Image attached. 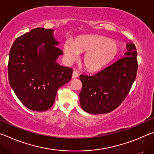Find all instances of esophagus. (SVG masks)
I'll return each mask as SVG.
<instances>
[{
	"instance_id": "obj_1",
	"label": "esophagus",
	"mask_w": 154,
	"mask_h": 154,
	"mask_svg": "<svg viewBox=\"0 0 154 154\" xmlns=\"http://www.w3.org/2000/svg\"><path fill=\"white\" fill-rule=\"evenodd\" d=\"M78 76H79V74H78L77 71L74 70V71L72 73V79H75V78H77Z\"/></svg>"
}]
</instances>
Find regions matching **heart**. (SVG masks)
<instances>
[{"label": "heart", "instance_id": "b5f03b06", "mask_svg": "<svg viewBox=\"0 0 154 154\" xmlns=\"http://www.w3.org/2000/svg\"><path fill=\"white\" fill-rule=\"evenodd\" d=\"M119 51L116 42L106 37L84 36L77 38L74 42L67 40L63 45V52L69 61L77 59L79 53H86L83 59L88 70L101 69L112 61Z\"/></svg>", "mask_w": 154, "mask_h": 154}]
</instances>
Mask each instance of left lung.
Here are the masks:
<instances>
[{
    "label": "left lung",
    "mask_w": 154,
    "mask_h": 154,
    "mask_svg": "<svg viewBox=\"0 0 154 154\" xmlns=\"http://www.w3.org/2000/svg\"><path fill=\"white\" fill-rule=\"evenodd\" d=\"M125 57L93 75L82 74L80 93L82 108L91 114H107L122 103L136 79L137 52L133 43L126 45Z\"/></svg>",
    "instance_id": "1"
}]
</instances>
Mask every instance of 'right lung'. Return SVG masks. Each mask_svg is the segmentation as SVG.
Returning <instances> with one entry per match:
<instances>
[{
  "label": "right lung",
  "mask_w": 154,
  "mask_h": 154,
  "mask_svg": "<svg viewBox=\"0 0 154 154\" xmlns=\"http://www.w3.org/2000/svg\"><path fill=\"white\" fill-rule=\"evenodd\" d=\"M53 29L37 28L15 39L9 52L11 87L28 109L44 112L55 101L59 88L70 81L73 69L57 63L63 52L56 47Z\"/></svg>",
  "instance_id": "right-lung-1"
}]
</instances>
